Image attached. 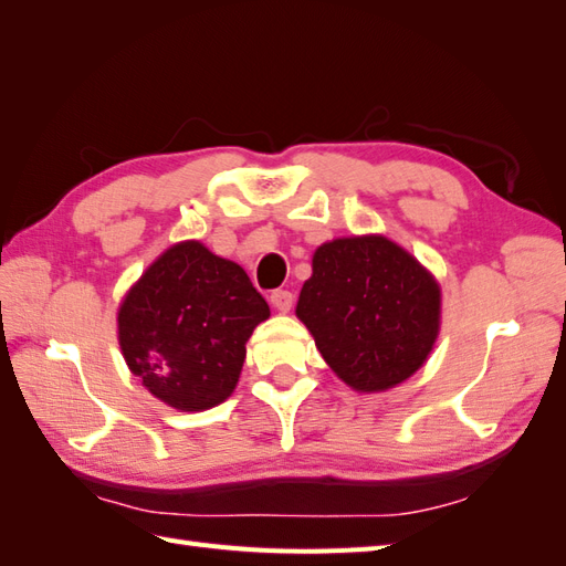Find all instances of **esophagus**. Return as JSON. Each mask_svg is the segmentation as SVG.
<instances>
[{"label": "esophagus", "mask_w": 566, "mask_h": 566, "mask_svg": "<svg viewBox=\"0 0 566 566\" xmlns=\"http://www.w3.org/2000/svg\"><path fill=\"white\" fill-rule=\"evenodd\" d=\"M271 305L279 310V312H291V307H293V293L279 287V291L271 293Z\"/></svg>", "instance_id": "1"}]
</instances>
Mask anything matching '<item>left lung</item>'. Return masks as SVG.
Returning a JSON list of instances; mask_svg holds the SVG:
<instances>
[{"mask_svg": "<svg viewBox=\"0 0 566 566\" xmlns=\"http://www.w3.org/2000/svg\"><path fill=\"white\" fill-rule=\"evenodd\" d=\"M295 312L338 378L382 392L423 366L438 336L441 291L395 242L350 237L315 251Z\"/></svg>", "mask_w": 566, "mask_h": 566, "instance_id": "left-lung-1", "label": "left lung"}]
</instances>
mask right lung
Listing matches in <instances>:
<instances>
[{
	"label": "right lung",
	"mask_w": 566,
	"mask_h": 566,
	"mask_svg": "<svg viewBox=\"0 0 566 566\" xmlns=\"http://www.w3.org/2000/svg\"><path fill=\"white\" fill-rule=\"evenodd\" d=\"M266 300L234 261L200 242L167 249L118 312L125 363L143 385L181 411H200L232 395Z\"/></svg>",
	"instance_id": "add662e5"
}]
</instances>
